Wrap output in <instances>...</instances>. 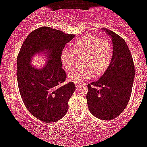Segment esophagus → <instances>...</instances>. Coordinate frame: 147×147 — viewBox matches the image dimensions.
Wrapping results in <instances>:
<instances>
[{
	"mask_svg": "<svg viewBox=\"0 0 147 147\" xmlns=\"http://www.w3.org/2000/svg\"><path fill=\"white\" fill-rule=\"evenodd\" d=\"M82 84H75V86L77 87V88H79L80 86H81Z\"/></svg>",
	"mask_w": 147,
	"mask_h": 147,
	"instance_id": "obj_1",
	"label": "esophagus"
}]
</instances>
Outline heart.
<instances>
[{"label": "heart", "mask_w": 147, "mask_h": 147, "mask_svg": "<svg viewBox=\"0 0 147 147\" xmlns=\"http://www.w3.org/2000/svg\"><path fill=\"white\" fill-rule=\"evenodd\" d=\"M72 51L68 48L63 50L61 61L63 67L70 71L77 62L75 55L84 54L82 64L70 72L68 77L75 83H82L94 75L99 77L108 70L113 59V48L109 41L96 35H86L71 43Z\"/></svg>", "instance_id": "heart-1"}]
</instances>
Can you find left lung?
Instances as JSON below:
<instances>
[{
    "instance_id": "1",
    "label": "left lung",
    "mask_w": 147,
    "mask_h": 147,
    "mask_svg": "<svg viewBox=\"0 0 147 147\" xmlns=\"http://www.w3.org/2000/svg\"><path fill=\"white\" fill-rule=\"evenodd\" d=\"M104 30L112 38L113 59L100 80L87 85L86 100L93 115L102 120H112L123 112L129 102L135 65L125 40L109 29Z\"/></svg>"
}]
</instances>
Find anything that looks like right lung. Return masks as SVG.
<instances>
[{"instance_id": "obj_1", "label": "right lung", "mask_w": 147, "mask_h": 147, "mask_svg": "<svg viewBox=\"0 0 147 147\" xmlns=\"http://www.w3.org/2000/svg\"><path fill=\"white\" fill-rule=\"evenodd\" d=\"M75 35L42 26L28 35L17 59V77L21 96L26 107L45 123L60 120L68 109V100L75 90L73 82L64 83L66 73L61 55L66 43ZM47 52L49 60L42 69L30 65L34 54Z\"/></svg>"}]
</instances>
